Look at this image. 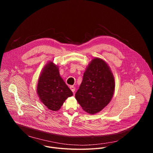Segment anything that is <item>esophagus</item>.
Here are the masks:
<instances>
[{"label":"esophagus","mask_w":153,"mask_h":153,"mask_svg":"<svg viewBox=\"0 0 153 153\" xmlns=\"http://www.w3.org/2000/svg\"><path fill=\"white\" fill-rule=\"evenodd\" d=\"M70 89H71V90L74 93V91H75V90H76V87L75 86H70Z\"/></svg>","instance_id":"34e87169"}]
</instances>
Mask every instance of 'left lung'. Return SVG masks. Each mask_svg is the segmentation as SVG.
<instances>
[{"mask_svg": "<svg viewBox=\"0 0 153 153\" xmlns=\"http://www.w3.org/2000/svg\"><path fill=\"white\" fill-rule=\"evenodd\" d=\"M114 87V79L108 65L103 60L96 58L84 73L75 97L83 110L95 114L110 103Z\"/></svg>", "mask_w": 153, "mask_h": 153, "instance_id": "8db88e82", "label": "left lung"}]
</instances>
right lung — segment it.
Wrapping results in <instances>:
<instances>
[{
	"instance_id": "add662e5",
	"label": "right lung",
	"mask_w": 153,
	"mask_h": 153,
	"mask_svg": "<svg viewBox=\"0 0 153 153\" xmlns=\"http://www.w3.org/2000/svg\"><path fill=\"white\" fill-rule=\"evenodd\" d=\"M37 94L50 110H59L65 100L73 96V92L60 76L56 65L50 62L43 69L38 82Z\"/></svg>"
}]
</instances>
